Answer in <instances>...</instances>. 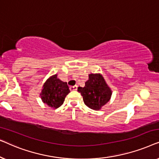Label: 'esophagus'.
<instances>
[{
	"label": "esophagus",
	"mask_w": 159,
	"mask_h": 159,
	"mask_svg": "<svg viewBox=\"0 0 159 159\" xmlns=\"http://www.w3.org/2000/svg\"><path fill=\"white\" fill-rule=\"evenodd\" d=\"M70 90H77V85L71 86V87H70Z\"/></svg>",
	"instance_id": "34e87169"
}]
</instances>
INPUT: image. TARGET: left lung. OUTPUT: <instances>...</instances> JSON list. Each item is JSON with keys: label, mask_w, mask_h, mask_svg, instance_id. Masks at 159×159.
I'll return each instance as SVG.
<instances>
[{"label": "left lung", "mask_w": 159, "mask_h": 159, "mask_svg": "<svg viewBox=\"0 0 159 159\" xmlns=\"http://www.w3.org/2000/svg\"><path fill=\"white\" fill-rule=\"evenodd\" d=\"M85 105L91 109L98 111L111 99L112 91L101 74H90L84 88L79 87Z\"/></svg>", "instance_id": "obj_1"}]
</instances>
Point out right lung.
Instances as JSON below:
<instances>
[{"mask_svg":"<svg viewBox=\"0 0 159 159\" xmlns=\"http://www.w3.org/2000/svg\"><path fill=\"white\" fill-rule=\"evenodd\" d=\"M69 86L66 82L60 80L54 75L46 80L43 86L40 97L43 102L49 107L57 108L64 103L65 98L69 94Z\"/></svg>","mask_w":159,"mask_h":159,"instance_id":"obj_1","label":"right lung"}]
</instances>
